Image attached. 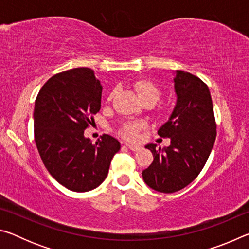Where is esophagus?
Wrapping results in <instances>:
<instances>
[{
    "instance_id": "34e87169",
    "label": "esophagus",
    "mask_w": 249,
    "mask_h": 249,
    "mask_svg": "<svg viewBox=\"0 0 249 249\" xmlns=\"http://www.w3.org/2000/svg\"><path fill=\"white\" fill-rule=\"evenodd\" d=\"M126 146L128 147V148L132 150V151H138L141 149V146H137V145H132V144H126Z\"/></svg>"
}]
</instances>
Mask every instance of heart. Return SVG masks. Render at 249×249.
Wrapping results in <instances>:
<instances>
[{
	"label": "heart",
	"mask_w": 249,
	"mask_h": 249,
	"mask_svg": "<svg viewBox=\"0 0 249 249\" xmlns=\"http://www.w3.org/2000/svg\"><path fill=\"white\" fill-rule=\"evenodd\" d=\"M133 88L136 91L138 98L144 104H154L157 102L160 96L159 88L154 82L149 81V80H137V81L133 83ZM113 95H114V93L109 94L108 100H112ZM158 114H163L162 109H158ZM142 127V124L140 123V122H128V123L123 125L120 132L123 137L127 138L129 141H134L137 138L138 133H140Z\"/></svg>",
	"instance_id": "b5f03b06"
}]
</instances>
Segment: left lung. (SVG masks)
I'll return each instance as SVG.
<instances>
[{
  "mask_svg": "<svg viewBox=\"0 0 249 249\" xmlns=\"http://www.w3.org/2000/svg\"><path fill=\"white\" fill-rule=\"evenodd\" d=\"M176 105L169 119L158 129L160 137L170 138V146L145 147L154 161L142 170L149 188L174 193L187 187L203 169L216 137L212 98L206 84L189 72L177 70L174 78Z\"/></svg>",
  "mask_w": 249,
  "mask_h": 249,
  "instance_id": "1",
  "label": "left lung"
}]
</instances>
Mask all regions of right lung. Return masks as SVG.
<instances>
[{
  "mask_svg": "<svg viewBox=\"0 0 249 249\" xmlns=\"http://www.w3.org/2000/svg\"><path fill=\"white\" fill-rule=\"evenodd\" d=\"M102 86L90 68L54 74L41 88L34 108L35 142L46 169L75 192L93 190L107 178L121 144L104 134L95 144L84 136L101 108Z\"/></svg>",
  "mask_w": 249,
  "mask_h": 249,
  "instance_id": "1",
  "label": "right lung"
}]
</instances>
